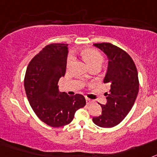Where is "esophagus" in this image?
<instances>
[{"instance_id": "34e87169", "label": "esophagus", "mask_w": 157, "mask_h": 157, "mask_svg": "<svg viewBox=\"0 0 157 157\" xmlns=\"http://www.w3.org/2000/svg\"><path fill=\"white\" fill-rule=\"evenodd\" d=\"M86 104H87V105H90V104L93 103L92 100L90 99V98H86Z\"/></svg>"}]
</instances>
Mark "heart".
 <instances>
[{"label":"heart","mask_w":157,"mask_h":157,"mask_svg":"<svg viewBox=\"0 0 157 157\" xmlns=\"http://www.w3.org/2000/svg\"><path fill=\"white\" fill-rule=\"evenodd\" d=\"M83 59L90 67L95 64H101L103 62V56L98 51L92 48H82L80 52ZM74 60V57L72 55H69L67 59V67H69Z\"/></svg>","instance_id":"obj_1"}]
</instances>
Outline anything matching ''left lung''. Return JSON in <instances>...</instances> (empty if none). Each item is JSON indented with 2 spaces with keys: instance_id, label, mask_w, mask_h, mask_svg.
I'll return each instance as SVG.
<instances>
[{
  "instance_id": "left-lung-1",
  "label": "left lung",
  "mask_w": 157,
  "mask_h": 157,
  "mask_svg": "<svg viewBox=\"0 0 157 157\" xmlns=\"http://www.w3.org/2000/svg\"><path fill=\"white\" fill-rule=\"evenodd\" d=\"M109 59L104 83L111 87L105 93L107 103L101 105L102 112L93 118L98 127L109 128L118 125L132 109L139 89L138 71L127 52L111 43L94 44Z\"/></svg>"
}]
</instances>
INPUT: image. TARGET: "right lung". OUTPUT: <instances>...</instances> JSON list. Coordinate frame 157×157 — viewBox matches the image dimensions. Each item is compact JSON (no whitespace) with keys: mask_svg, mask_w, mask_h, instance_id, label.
<instances>
[{"mask_svg":"<svg viewBox=\"0 0 157 157\" xmlns=\"http://www.w3.org/2000/svg\"><path fill=\"white\" fill-rule=\"evenodd\" d=\"M67 53V44L47 45L31 59L25 75V90L32 109L52 127L70 123L76 111L86 105L81 94L69 96L59 91L58 82L65 75Z\"/></svg>","mask_w":157,"mask_h":157,"instance_id":"obj_1","label":"right lung"}]
</instances>
